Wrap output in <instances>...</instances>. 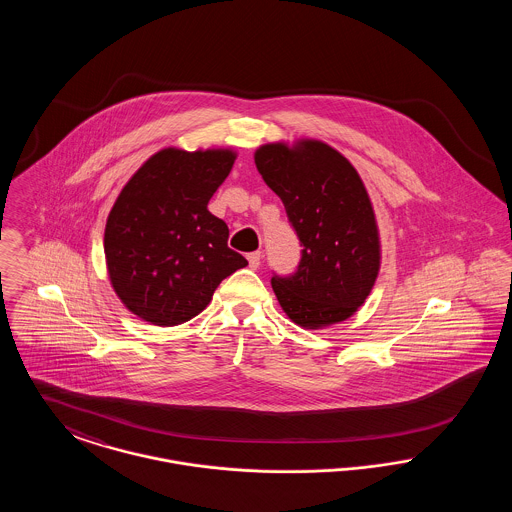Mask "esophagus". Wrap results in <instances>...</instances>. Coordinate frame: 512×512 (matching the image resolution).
<instances>
[{
    "label": "esophagus",
    "instance_id": "34e87169",
    "mask_svg": "<svg viewBox=\"0 0 512 512\" xmlns=\"http://www.w3.org/2000/svg\"><path fill=\"white\" fill-rule=\"evenodd\" d=\"M261 251H255V253H249L247 255V261H249V267L253 268V270H257L259 265H261Z\"/></svg>",
    "mask_w": 512,
    "mask_h": 512
}]
</instances>
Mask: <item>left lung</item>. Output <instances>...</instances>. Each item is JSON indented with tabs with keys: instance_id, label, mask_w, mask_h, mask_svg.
<instances>
[{
	"instance_id": "obj_1",
	"label": "left lung",
	"mask_w": 512,
	"mask_h": 512,
	"mask_svg": "<svg viewBox=\"0 0 512 512\" xmlns=\"http://www.w3.org/2000/svg\"><path fill=\"white\" fill-rule=\"evenodd\" d=\"M255 165L303 245L297 270L270 280L280 307L311 330L351 317L380 270L378 226L359 172L318 140L261 146Z\"/></svg>"
}]
</instances>
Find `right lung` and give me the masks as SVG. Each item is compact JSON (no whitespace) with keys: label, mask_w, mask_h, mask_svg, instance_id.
I'll return each instance as SVG.
<instances>
[{"label":"right lung","mask_w":512,"mask_h":512,"mask_svg":"<svg viewBox=\"0 0 512 512\" xmlns=\"http://www.w3.org/2000/svg\"><path fill=\"white\" fill-rule=\"evenodd\" d=\"M232 149L151 155L126 182L105 224L111 286L136 317L176 326L199 315L220 282L247 265L209 199L232 171Z\"/></svg>","instance_id":"1"}]
</instances>
